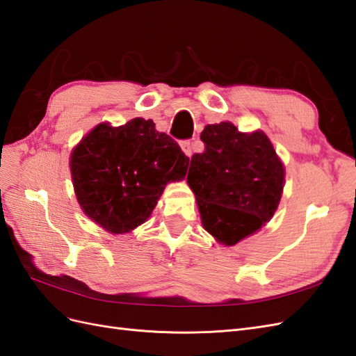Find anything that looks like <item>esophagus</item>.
I'll use <instances>...</instances> for the list:
<instances>
[{
	"label": "esophagus",
	"instance_id": "34e87169",
	"mask_svg": "<svg viewBox=\"0 0 356 356\" xmlns=\"http://www.w3.org/2000/svg\"><path fill=\"white\" fill-rule=\"evenodd\" d=\"M180 147H181V150L185 152L186 156H191V154H193V143H191L189 140L181 141L180 143Z\"/></svg>",
	"mask_w": 356,
	"mask_h": 356
}]
</instances>
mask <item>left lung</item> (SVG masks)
Wrapping results in <instances>:
<instances>
[{"label":"left lung","mask_w":356,"mask_h":356,"mask_svg":"<svg viewBox=\"0 0 356 356\" xmlns=\"http://www.w3.org/2000/svg\"><path fill=\"white\" fill-rule=\"evenodd\" d=\"M204 152L191 158L188 184L204 229L234 245L257 232L277 211L284 167L263 132L242 134L229 122L207 124Z\"/></svg>","instance_id":"obj_1"}]
</instances>
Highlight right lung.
<instances>
[{
  "mask_svg": "<svg viewBox=\"0 0 356 356\" xmlns=\"http://www.w3.org/2000/svg\"><path fill=\"white\" fill-rule=\"evenodd\" d=\"M189 158L153 120L97 124L70 156L78 203L109 233L134 230L150 216L170 180L186 175Z\"/></svg>",
  "mask_w": 356,
  "mask_h": 356,
  "instance_id": "add662e5",
  "label": "right lung"
}]
</instances>
